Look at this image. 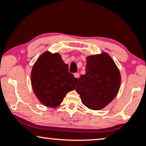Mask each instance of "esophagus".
<instances>
[{
	"label": "esophagus",
	"mask_w": 146,
	"mask_h": 146,
	"mask_svg": "<svg viewBox=\"0 0 146 146\" xmlns=\"http://www.w3.org/2000/svg\"><path fill=\"white\" fill-rule=\"evenodd\" d=\"M74 77L75 78H76L77 79H79V77H80V75H79V73H74Z\"/></svg>",
	"instance_id": "esophagus-1"
}]
</instances>
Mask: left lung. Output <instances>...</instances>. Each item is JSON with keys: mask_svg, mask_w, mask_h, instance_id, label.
Returning a JSON list of instances; mask_svg holds the SVG:
<instances>
[{"mask_svg": "<svg viewBox=\"0 0 146 146\" xmlns=\"http://www.w3.org/2000/svg\"><path fill=\"white\" fill-rule=\"evenodd\" d=\"M85 71L86 73L79 79L76 91L85 106L100 110L117 95L121 83L119 71L111 57L106 53L89 56Z\"/></svg>", "mask_w": 146, "mask_h": 146, "instance_id": "8db88e82", "label": "left lung"}]
</instances>
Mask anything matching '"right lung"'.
<instances>
[{
    "label": "right lung",
    "mask_w": 146,
    "mask_h": 146,
    "mask_svg": "<svg viewBox=\"0 0 146 146\" xmlns=\"http://www.w3.org/2000/svg\"><path fill=\"white\" fill-rule=\"evenodd\" d=\"M78 79L69 72L59 53L45 52L40 56L31 71V83L36 98L44 106L55 108L66 94L74 90Z\"/></svg>",
    "instance_id": "add662e5"
}]
</instances>
